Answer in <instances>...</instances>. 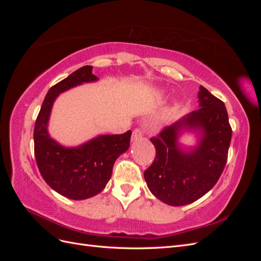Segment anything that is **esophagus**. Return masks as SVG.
Wrapping results in <instances>:
<instances>
[{
  "label": "esophagus",
  "instance_id": "34e87169",
  "mask_svg": "<svg viewBox=\"0 0 261 261\" xmlns=\"http://www.w3.org/2000/svg\"><path fill=\"white\" fill-rule=\"evenodd\" d=\"M141 136H143V132H141V129H139V128H135V129L133 130L132 140H136V139L140 138Z\"/></svg>",
  "mask_w": 261,
  "mask_h": 261
}]
</instances>
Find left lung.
<instances>
[{
	"label": "left lung",
	"mask_w": 261,
	"mask_h": 261,
	"mask_svg": "<svg viewBox=\"0 0 261 261\" xmlns=\"http://www.w3.org/2000/svg\"><path fill=\"white\" fill-rule=\"evenodd\" d=\"M198 98L199 109L150 139L155 156L144 173L145 180L149 191L170 206H185L207 194L217 184L227 160L232 128L226 108L202 86ZM184 129L202 133L199 146L188 152L177 141Z\"/></svg>",
	"instance_id": "1"
}]
</instances>
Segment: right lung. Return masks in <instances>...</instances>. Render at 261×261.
Wrapping results in <instances>:
<instances>
[{
    "label": "right lung",
    "instance_id": "obj_1",
    "mask_svg": "<svg viewBox=\"0 0 261 261\" xmlns=\"http://www.w3.org/2000/svg\"><path fill=\"white\" fill-rule=\"evenodd\" d=\"M96 81L98 77L92 74V66L86 65L51 87L35 124V156L39 171L52 189L74 200L90 198L103 191L115 160L128 149L132 136L130 130L121 135H101L75 148L63 147L50 137L48 123L54 100L75 86Z\"/></svg>",
    "mask_w": 261,
    "mask_h": 261
}]
</instances>
